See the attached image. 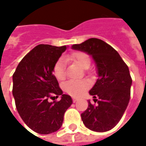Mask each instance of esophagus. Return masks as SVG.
I'll return each mask as SVG.
<instances>
[{
	"instance_id": "esophagus-1",
	"label": "esophagus",
	"mask_w": 146,
	"mask_h": 146,
	"mask_svg": "<svg viewBox=\"0 0 146 146\" xmlns=\"http://www.w3.org/2000/svg\"><path fill=\"white\" fill-rule=\"evenodd\" d=\"M73 101L74 102V103H75V102H76V101H77V99H76V98H73Z\"/></svg>"
}]
</instances>
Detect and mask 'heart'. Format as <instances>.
I'll return each instance as SVG.
<instances>
[{
  "label": "heart",
  "mask_w": 146,
  "mask_h": 146,
  "mask_svg": "<svg viewBox=\"0 0 146 146\" xmlns=\"http://www.w3.org/2000/svg\"><path fill=\"white\" fill-rule=\"evenodd\" d=\"M68 60L73 61L81 66L84 69H88L90 65V59L89 56L85 52H73L67 57ZM53 74L56 78L62 80L66 76L65 72V65L63 59H60L57 61L53 67ZM89 87L88 83L84 80H69L66 82L63 85V89L69 94L79 98L84 94Z\"/></svg>",
  "instance_id": "obj_1"
}]
</instances>
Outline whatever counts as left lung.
Here are the masks:
<instances>
[{"label":"left lung","instance_id":"obj_1","mask_svg":"<svg viewBox=\"0 0 146 146\" xmlns=\"http://www.w3.org/2000/svg\"><path fill=\"white\" fill-rule=\"evenodd\" d=\"M72 48L91 56L98 73V80L89 91L98 104L89 100L82 121L90 130L108 131L119 122L130 100L132 80L128 66L114 48L99 38H91Z\"/></svg>","mask_w":146,"mask_h":146}]
</instances>
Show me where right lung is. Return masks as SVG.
<instances>
[{"label":"right lung","instance_id":"1","mask_svg":"<svg viewBox=\"0 0 146 146\" xmlns=\"http://www.w3.org/2000/svg\"><path fill=\"white\" fill-rule=\"evenodd\" d=\"M67 46L38 45L29 52L13 74L12 94L21 119L32 131L47 135L61 128L63 116L73 100L63 94L53 75L55 63ZM52 95L59 102L49 101Z\"/></svg>","mask_w":146,"mask_h":146}]
</instances>
